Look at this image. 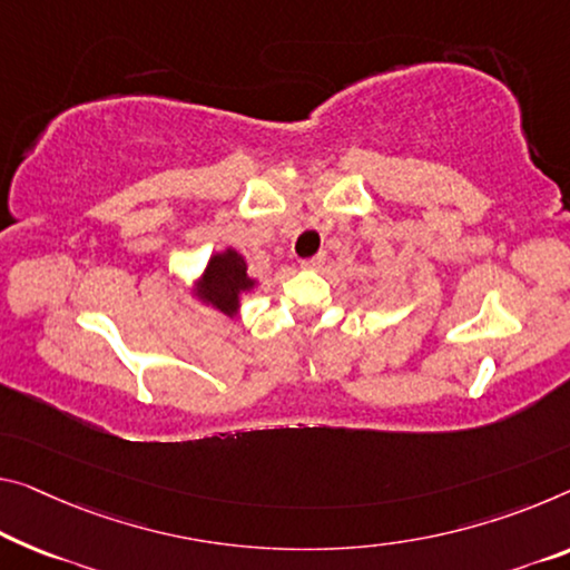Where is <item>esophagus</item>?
Returning <instances> with one entry per match:
<instances>
[{"instance_id":"1","label":"esophagus","mask_w":570,"mask_h":570,"mask_svg":"<svg viewBox=\"0 0 570 570\" xmlns=\"http://www.w3.org/2000/svg\"><path fill=\"white\" fill-rule=\"evenodd\" d=\"M323 262H326V255H323V252H321V255L303 259V262H301V267H305V269H318V267L323 265Z\"/></svg>"}]
</instances>
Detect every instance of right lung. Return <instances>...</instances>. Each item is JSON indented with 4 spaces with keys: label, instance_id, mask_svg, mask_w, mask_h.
<instances>
[{
    "label": "right lung",
    "instance_id": "1",
    "mask_svg": "<svg viewBox=\"0 0 570 570\" xmlns=\"http://www.w3.org/2000/svg\"><path fill=\"white\" fill-rule=\"evenodd\" d=\"M252 287H255V279L247 275V262L239 252L229 247L212 255L196 291L200 301L234 318L239 313V297L249 293Z\"/></svg>",
    "mask_w": 570,
    "mask_h": 570
}]
</instances>
